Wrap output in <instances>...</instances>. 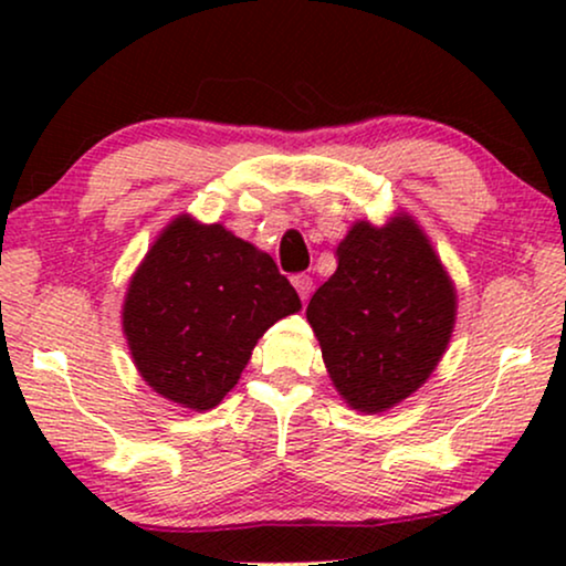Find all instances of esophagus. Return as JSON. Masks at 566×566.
Returning a JSON list of instances; mask_svg holds the SVG:
<instances>
[{
  "label": "esophagus",
  "mask_w": 566,
  "mask_h": 566,
  "mask_svg": "<svg viewBox=\"0 0 566 566\" xmlns=\"http://www.w3.org/2000/svg\"><path fill=\"white\" fill-rule=\"evenodd\" d=\"M293 289L298 291L301 301H306L308 293H312V289H314V281L308 275H296V277H293Z\"/></svg>",
  "instance_id": "34e87169"
}]
</instances>
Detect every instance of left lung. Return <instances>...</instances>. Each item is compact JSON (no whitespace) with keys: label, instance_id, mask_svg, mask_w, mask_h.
<instances>
[{"label":"left lung","instance_id":"8db88e82","mask_svg":"<svg viewBox=\"0 0 566 566\" xmlns=\"http://www.w3.org/2000/svg\"><path fill=\"white\" fill-rule=\"evenodd\" d=\"M455 285L415 216L355 221L337 270L306 306L324 366L345 405L381 415L420 389L443 358Z\"/></svg>","mask_w":566,"mask_h":566}]
</instances>
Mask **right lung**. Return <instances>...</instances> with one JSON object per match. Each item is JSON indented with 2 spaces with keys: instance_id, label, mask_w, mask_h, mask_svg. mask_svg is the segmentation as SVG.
Instances as JSON below:
<instances>
[{
  "instance_id": "obj_1",
  "label": "right lung",
  "mask_w": 566,
  "mask_h": 566,
  "mask_svg": "<svg viewBox=\"0 0 566 566\" xmlns=\"http://www.w3.org/2000/svg\"><path fill=\"white\" fill-rule=\"evenodd\" d=\"M296 312L298 293L268 252L180 213L130 275L120 316L146 386L208 412L234 389L258 339Z\"/></svg>"
}]
</instances>
